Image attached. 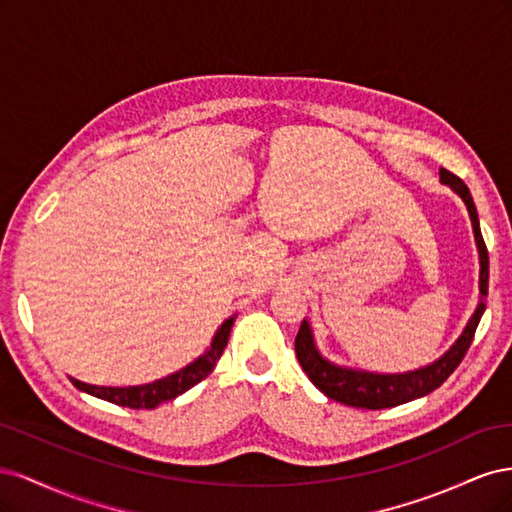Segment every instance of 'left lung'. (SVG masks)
I'll use <instances>...</instances> for the list:
<instances>
[{
  "label": "left lung",
  "instance_id": "left-lung-1",
  "mask_svg": "<svg viewBox=\"0 0 512 512\" xmlns=\"http://www.w3.org/2000/svg\"><path fill=\"white\" fill-rule=\"evenodd\" d=\"M440 183L448 185V188L463 200V205H466L470 222H472L474 241L478 250V265H480L478 303H476L474 314L466 322L461 335L455 339V344L448 348L440 359L418 369L404 371V374H378V371L354 369V367L337 365L329 361L327 356H322V352L318 350L312 324H309L305 318L301 322L297 339H294L297 359L307 378L314 382L316 389L322 391L329 399L339 401V404H346L352 408H365V410H382V408H393L399 404H408V401L418 397H425L431 391H436L438 386L453 374L472 344L478 322L485 314V299H487V288H489V254L483 241V232H480L478 213H476L468 185L453 173H448L446 168H440Z\"/></svg>",
  "mask_w": 512,
  "mask_h": 512
}]
</instances>
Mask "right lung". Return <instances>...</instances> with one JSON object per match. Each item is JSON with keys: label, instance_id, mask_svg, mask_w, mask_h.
Returning <instances> with one entry per match:
<instances>
[{"label": "right lung", "instance_id": "add662e5", "mask_svg": "<svg viewBox=\"0 0 512 512\" xmlns=\"http://www.w3.org/2000/svg\"><path fill=\"white\" fill-rule=\"evenodd\" d=\"M237 314L226 318L215 335L211 337V344L209 348L194 359L192 363H188L185 367H181L175 374H168L166 378L160 380H153L147 384H136V386H96V384H87L76 380L72 376L70 382L76 386V389L87 393V395H94L98 399L104 401H111V404L123 406V408H134V410H151V408H158L164 401H170L179 397L181 393L190 391L194 384H198L200 380H205L215 363L220 361V356L228 344V335L232 329V322H235Z\"/></svg>", "mask_w": 512, "mask_h": 512}]
</instances>
